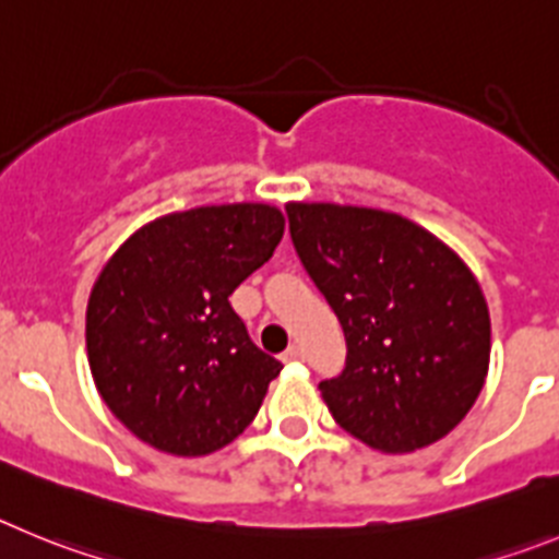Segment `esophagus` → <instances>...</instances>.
I'll return each instance as SVG.
<instances>
[{
  "mask_svg": "<svg viewBox=\"0 0 559 559\" xmlns=\"http://www.w3.org/2000/svg\"><path fill=\"white\" fill-rule=\"evenodd\" d=\"M304 359V348L300 345H289V348L284 350V361H300Z\"/></svg>",
  "mask_w": 559,
  "mask_h": 559,
  "instance_id": "esophagus-1",
  "label": "esophagus"
}]
</instances>
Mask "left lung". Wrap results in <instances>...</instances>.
<instances>
[{"label":"left lung","mask_w":559,"mask_h":559,"mask_svg":"<svg viewBox=\"0 0 559 559\" xmlns=\"http://www.w3.org/2000/svg\"><path fill=\"white\" fill-rule=\"evenodd\" d=\"M286 217L345 331V370L320 381L336 424L384 454L449 435L490 365V314L465 261L390 211L289 203Z\"/></svg>","instance_id":"8db88e82"}]
</instances>
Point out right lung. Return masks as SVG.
Instances as JSON below:
<instances>
[{"mask_svg": "<svg viewBox=\"0 0 559 559\" xmlns=\"http://www.w3.org/2000/svg\"><path fill=\"white\" fill-rule=\"evenodd\" d=\"M284 236L275 205H200L135 230L99 273L85 348L108 409L153 449L203 456L253 424L281 361L230 295Z\"/></svg>", "mask_w": 559, "mask_h": 559, "instance_id": "add662e5", "label": "right lung"}]
</instances>
